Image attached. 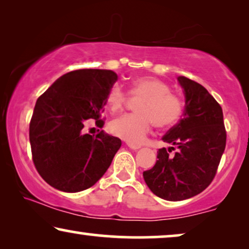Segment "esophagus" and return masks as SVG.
Instances as JSON below:
<instances>
[{"instance_id":"1","label":"esophagus","mask_w":249,"mask_h":249,"mask_svg":"<svg viewBox=\"0 0 249 249\" xmlns=\"http://www.w3.org/2000/svg\"><path fill=\"white\" fill-rule=\"evenodd\" d=\"M125 145H127L128 146V147L129 148H131V149H135V151H137V149H139V148H141V146H139V145H135V144H131V142H125Z\"/></svg>"}]
</instances>
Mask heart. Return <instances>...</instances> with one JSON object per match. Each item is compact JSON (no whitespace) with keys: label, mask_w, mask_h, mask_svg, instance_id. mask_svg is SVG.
Here are the masks:
<instances>
[{"label":"heart","mask_w":249,"mask_h":249,"mask_svg":"<svg viewBox=\"0 0 249 249\" xmlns=\"http://www.w3.org/2000/svg\"><path fill=\"white\" fill-rule=\"evenodd\" d=\"M169 85L153 77L136 78L131 81L129 93L132 97H142L137 105L138 113L124 114L111 124L115 136L132 144L144 141L154 124L158 128H169L181 118L183 103L176 94L170 93ZM128 102V91L115 83L107 94V103L111 112H119Z\"/></svg>","instance_id":"heart-1"}]
</instances>
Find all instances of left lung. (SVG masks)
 Instances as JSON below:
<instances>
[{"label":"left lung","mask_w":249,"mask_h":249,"mask_svg":"<svg viewBox=\"0 0 249 249\" xmlns=\"http://www.w3.org/2000/svg\"><path fill=\"white\" fill-rule=\"evenodd\" d=\"M178 80L185 91L183 117L162 138L172 146L160 148L155 165L142 172L152 193L172 202L198 195L210 186L227 142L222 107L215 98L196 81L182 76Z\"/></svg>","instance_id":"left-lung-1"}]
</instances>
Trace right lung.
<instances>
[{
  "label": "right lung",
  "mask_w": 249,
  "mask_h": 249,
  "mask_svg": "<svg viewBox=\"0 0 249 249\" xmlns=\"http://www.w3.org/2000/svg\"><path fill=\"white\" fill-rule=\"evenodd\" d=\"M118 80L111 70L80 69L60 77L36 102L29 124L33 162L54 188L78 193L94 186L111 165L121 146L104 130L85 134L94 119L103 128L107 94Z\"/></svg>",
  "instance_id": "1"
}]
</instances>
